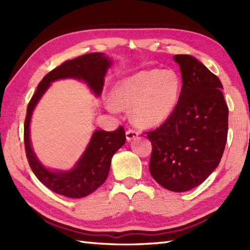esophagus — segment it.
I'll use <instances>...</instances> for the list:
<instances>
[{
    "mask_svg": "<svg viewBox=\"0 0 250 250\" xmlns=\"http://www.w3.org/2000/svg\"><path fill=\"white\" fill-rule=\"evenodd\" d=\"M125 135H126V140L132 141L139 136V132H137L136 130H133V129H129V130H126Z\"/></svg>",
    "mask_w": 250,
    "mask_h": 250,
    "instance_id": "esophagus-1",
    "label": "esophagus"
}]
</instances>
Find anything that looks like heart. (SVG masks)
Masks as SVG:
<instances>
[{
    "label": "heart",
    "mask_w": 250,
    "mask_h": 250,
    "mask_svg": "<svg viewBox=\"0 0 250 250\" xmlns=\"http://www.w3.org/2000/svg\"><path fill=\"white\" fill-rule=\"evenodd\" d=\"M179 89V79L172 71H142L117 83L114 98L120 107H133L132 116L137 125L151 126L171 115ZM109 108L116 110V106L109 104Z\"/></svg>",
    "instance_id": "1"
}]
</instances>
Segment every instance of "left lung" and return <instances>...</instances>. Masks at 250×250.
<instances>
[{
	"label": "left lung",
	"instance_id": "8db88e82",
	"mask_svg": "<svg viewBox=\"0 0 250 250\" xmlns=\"http://www.w3.org/2000/svg\"><path fill=\"white\" fill-rule=\"evenodd\" d=\"M182 71L178 102L167 119L146 132L152 151L149 172L167 190L184 192L218 167L228 137L229 108L220 79L189 55L174 57Z\"/></svg>",
	"mask_w": 250,
	"mask_h": 250
}]
</instances>
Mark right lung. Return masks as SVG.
Masks as SVG:
<instances>
[{
    "label": "right lung",
    "instance_id": "obj_1",
    "mask_svg": "<svg viewBox=\"0 0 250 250\" xmlns=\"http://www.w3.org/2000/svg\"><path fill=\"white\" fill-rule=\"evenodd\" d=\"M109 66L110 60L100 52H92L67 60L45 75L30 100L26 108L23 133L26 159L40 182L58 194L78 199L97 190L108 176L111 157L125 143V132L122 125L111 132L95 131L75 168L70 172H51L42 166L32 150L29 129L32 111L50 83L60 78L83 79L95 93L100 94L103 89L104 76Z\"/></svg>",
    "mask_w": 250,
    "mask_h": 250
}]
</instances>
